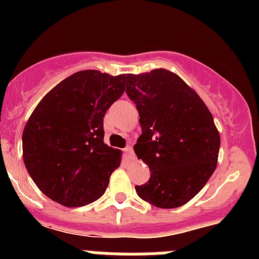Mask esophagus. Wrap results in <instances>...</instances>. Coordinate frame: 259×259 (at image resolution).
Returning a JSON list of instances; mask_svg holds the SVG:
<instances>
[{"mask_svg":"<svg viewBox=\"0 0 259 259\" xmlns=\"http://www.w3.org/2000/svg\"><path fill=\"white\" fill-rule=\"evenodd\" d=\"M124 154L127 159H134V151H133L132 146H127V148H125Z\"/></svg>","mask_w":259,"mask_h":259,"instance_id":"esophagus-1","label":"esophagus"}]
</instances>
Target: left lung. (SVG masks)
I'll return each instance as SVG.
<instances>
[{
	"mask_svg": "<svg viewBox=\"0 0 259 259\" xmlns=\"http://www.w3.org/2000/svg\"><path fill=\"white\" fill-rule=\"evenodd\" d=\"M127 96L140 116L134 145L150 178L137 194L158 208L189 202L207 184L218 160L221 138L210 111L178 75L156 69L126 75Z\"/></svg>",
	"mask_w": 259,
	"mask_h": 259,
	"instance_id": "obj_1",
	"label": "left lung"
}]
</instances>
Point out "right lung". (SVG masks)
I'll list each match as a JSON object with an SVG mask.
<instances>
[{"mask_svg":"<svg viewBox=\"0 0 259 259\" xmlns=\"http://www.w3.org/2000/svg\"><path fill=\"white\" fill-rule=\"evenodd\" d=\"M125 75L75 72L38 103L22 134L23 161L38 189L65 207L98 200L120 165L104 144V116L122 95Z\"/></svg>","mask_w":259,"mask_h":259,"instance_id":"1","label":"right lung"}]
</instances>
